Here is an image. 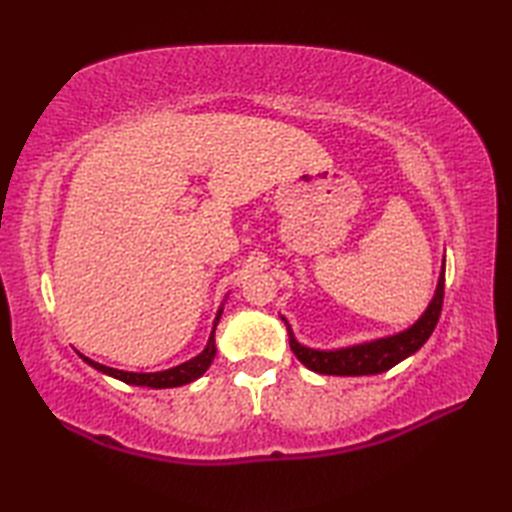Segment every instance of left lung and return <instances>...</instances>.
I'll list each match as a JSON object with an SVG mask.
<instances>
[{"mask_svg": "<svg viewBox=\"0 0 512 512\" xmlns=\"http://www.w3.org/2000/svg\"><path fill=\"white\" fill-rule=\"evenodd\" d=\"M442 301H444V264L440 281L436 288V295H433L429 308L424 310L422 317L411 325L409 330L387 336V339H376L361 345L352 347H341V350H312L297 343L295 334H292L288 321L284 319L288 328V339H290V350L295 352L299 361L308 369L317 374L325 376H369V374H380L387 372L400 361H405L407 356L418 352L420 347L427 343L431 332L436 330L440 312H442Z\"/></svg>", "mask_w": 512, "mask_h": 512, "instance_id": "left-lung-1", "label": "left lung"}]
</instances>
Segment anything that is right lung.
Segmentation results:
<instances>
[{"label": "right lung", "mask_w": 512, "mask_h": 512, "mask_svg": "<svg viewBox=\"0 0 512 512\" xmlns=\"http://www.w3.org/2000/svg\"><path fill=\"white\" fill-rule=\"evenodd\" d=\"M220 317H222V308L217 310V317L213 321V330H211V336H209V343H206L202 354H198L195 358H191V361L182 363L178 367L165 369V372L136 374V372H123V369H114V367L101 365V363L92 361V358H88V356H83V361L88 363V365H92L94 369H99V372H103L107 376L123 380V383H127V385L154 387V389H167V387L187 385V383H193L195 378H200L206 372V369H209V365L213 363V358H215V328H217V323H220Z\"/></svg>", "instance_id": "right-lung-1"}]
</instances>
